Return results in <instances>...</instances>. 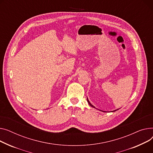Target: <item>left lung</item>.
I'll return each instance as SVG.
<instances>
[{"instance_id":"8db88e82","label":"left lung","mask_w":153,"mask_h":153,"mask_svg":"<svg viewBox=\"0 0 153 153\" xmlns=\"http://www.w3.org/2000/svg\"><path fill=\"white\" fill-rule=\"evenodd\" d=\"M87 101H88V104H89V105H91V107H94V108H95V107H94V105H92V104H91V102H89V100H88V98H87ZM117 110H118V109H117ZM117 110H115V111H117ZM112 112H113V111H112Z\"/></svg>"}]
</instances>
